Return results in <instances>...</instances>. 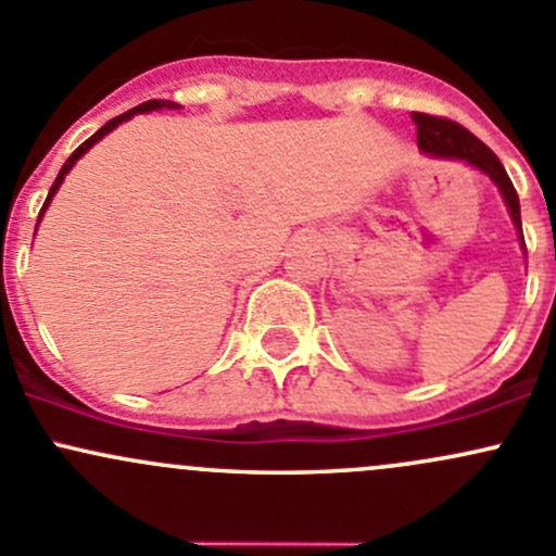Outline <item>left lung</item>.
Listing matches in <instances>:
<instances>
[{"label": "left lung", "mask_w": 556, "mask_h": 556, "mask_svg": "<svg viewBox=\"0 0 556 556\" xmlns=\"http://www.w3.org/2000/svg\"><path fill=\"white\" fill-rule=\"evenodd\" d=\"M416 124V140H419V148L424 153H432V156L440 159H458L464 164L475 166V169L485 172L491 180L498 185L501 195H504L506 206H509L511 223L519 232V241L525 247L522 238V219H519V199L517 190L511 185L509 175H506L504 164H501L498 156L485 146V142L477 140L469 129H464L462 124L451 122V118L443 116H429V113H414Z\"/></svg>", "instance_id": "1"}]
</instances>
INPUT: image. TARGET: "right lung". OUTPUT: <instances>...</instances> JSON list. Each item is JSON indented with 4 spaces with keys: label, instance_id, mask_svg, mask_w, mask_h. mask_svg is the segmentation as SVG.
<instances>
[{
    "label": "right lung",
    "instance_id": "1",
    "mask_svg": "<svg viewBox=\"0 0 556 556\" xmlns=\"http://www.w3.org/2000/svg\"><path fill=\"white\" fill-rule=\"evenodd\" d=\"M161 109H180V105H177V103H169V100H148V103H140V105H135V109H132V111H127V113H122V116L111 118V122H109V124H105V127H100V129H98V132H94L92 137H89V140H85V142H81V146H79V148H76V151H74V153H71V156H68V161H65V164H63V169H61V172H58L55 182H52L50 193H47V201H45V206H41V212H39V219H41V214H45V208H47V206H50L52 195H55V193H58V188H61V185H63V180H65V175H68V172H71V166H74V164H76V161H79L81 156H85V153L89 151V148H92V146H94V142H98V140H103V137H105V135H109V132H111V129H116V127H118V124H122V122H127V118H132V116H137V113H148V111H161ZM39 219H37V223H39Z\"/></svg>",
    "mask_w": 556,
    "mask_h": 556
}]
</instances>
